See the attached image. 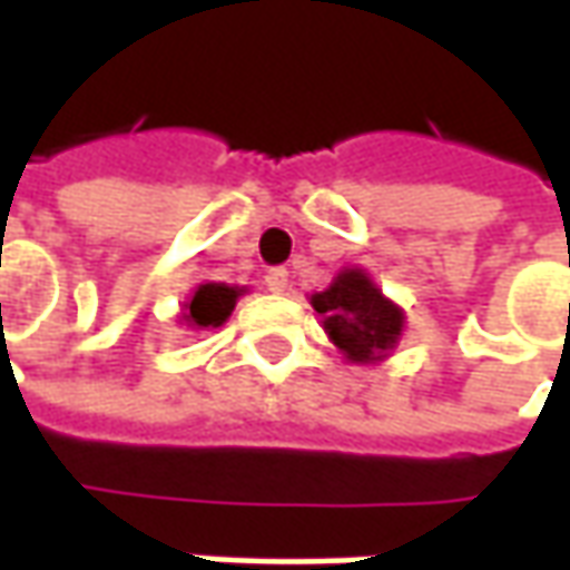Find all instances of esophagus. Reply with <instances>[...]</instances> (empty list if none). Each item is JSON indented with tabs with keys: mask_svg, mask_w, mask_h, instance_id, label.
Instances as JSON below:
<instances>
[{
	"mask_svg": "<svg viewBox=\"0 0 570 570\" xmlns=\"http://www.w3.org/2000/svg\"><path fill=\"white\" fill-rule=\"evenodd\" d=\"M265 286H268L271 293H284L286 286H289V274L284 268H271L265 274Z\"/></svg>",
	"mask_w": 570,
	"mask_h": 570,
	"instance_id": "esophagus-1",
	"label": "esophagus"
}]
</instances>
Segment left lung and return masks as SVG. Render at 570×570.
I'll use <instances>...</instances> for the list:
<instances>
[{
	"label": "left lung",
	"instance_id": "1",
	"mask_svg": "<svg viewBox=\"0 0 570 570\" xmlns=\"http://www.w3.org/2000/svg\"><path fill=\"white\" fill-rule=\"evenodd\" d=\"M324 334L355 365L381 362L396 350L405 315L362 268H343L334 284L312 296Z\"/></svg>",
	"mask_w": 570,
	"mask_h": 570
}]
</instances>
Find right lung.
<instances>
[{
    "label": "right lung",
    "mask_w": 570,
    "mask_h": 570,
    "mask_svg": "<svg viewBox=\"0 0 570 570\" xmlns=\"http://www.w3.org/2000/svg\"><path fill=\"white\" fill-rule=\"evenodd\" d=\"M239 296H243L239 286L203 284L187 302H184L180 321L187 324L189 331H212V327H220V324L230 317Z\"/></svg>",
    "instance_id": "1"
}]
</instances>
